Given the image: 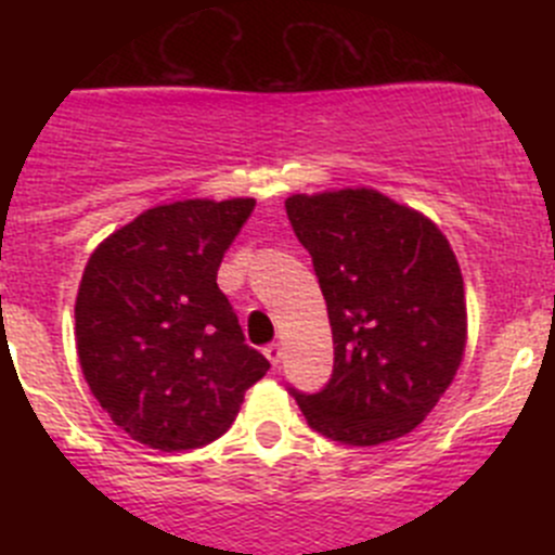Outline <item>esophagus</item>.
<instances>
[{"mask_svg":"<svg viewBox=\"0 0 555 555\" xmlns=\"http://www.w3.org/2000/svg\"><path fill=\"white\" fill-rule=\"evenodd\" d=\"M262 354L268 357V362H271L273 367H279V362H282V346H279V344H268L266 349H262Z\"/></svg>","mask_w":555,"mask_h":555,"instance_id":"1","label":"esophagus"}]
</instances>
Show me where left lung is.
Returning a JSON list of instances; mask_svg holds the SVG:
<instances>
[{
  "label": "left lung",
  "mask_w": 555,
  "mask_h": 555,
  "mask_svg": "<svg viewBox=\"0 0 555 555\" xmlns=\"http://www.w3.org/2000/svg\"><path fill=\"white\" fill-rule=\"evenodd\" d=\"M333 327V376L289 389L311 429L378 446L416 429L449 389L467 344L464 282L449 238L378 190L289 195Z\"/></svg>",
  "instance_id": "1"
}]
</instances>
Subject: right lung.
I'll use <instances>...</instances> for the list:
<instances>
[{
  "label": "right lung",
  "instance_id": "1",
  "mask_svg": "<svg viewBox=\"0 0 555 555\" xmlns=\"http://www.w3.org/2000/svg\"><path fill=\"white\" fill-rule=\"evenodd\" d=\"M255 198L155 206L96 246L75 304L77 357L99 405L133 440L190 451L228 433L271 362L244 344L217 287Z\"/></svg>",
  "mask_w": 555,
  "mask_h": 555
}]
</instances>
